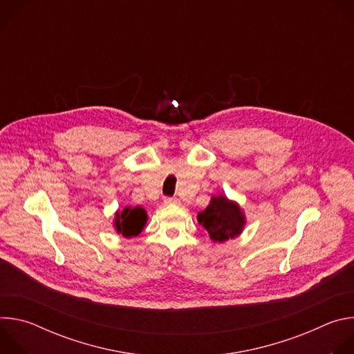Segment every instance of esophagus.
Listing matches in <instances>:
<instances>
[{
  "mask_svg": "<svg viewBox=\"0 0 354 354\" xmlns=\"http://www.w3.org/2000/svg\"><path fill=\"white\" fill-rule=\"evenodd\" d=\"M164 203L165 205H179V198L178 197H165Z\"/></svg>",
  "mask_w": 354,
  "mask_h": 354,
  "instance_id": "obj_1",
  "label": "esophagus"
}]
</instances>
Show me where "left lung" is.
<instances>
[{
    "mask_svg": "<svg viewBox=\"0 0 354 354\" xmlns=\"http://www.w3.org/2000/svg\"><path fill=\"white\" fill-rule=\"evenodd\" d=\"M197 221L214 242H224L241 234L245 225V216L234 201L225 196H217L212 198V203L205 212L198 213Z\"/></svg>",
    "mask_w": 354,
    "mask_h": 354,
    "instance_id": "1",
    "label": "left lung"
}]
</instances>
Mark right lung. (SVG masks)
Masks as SVG:
<instances>
[{"label":"right lung","instance_id":"right-lung-1","mask_svg":"<svg viewBox=\"0 0 354 354\" xmlns=\"http://www.w3.org/2000/svg\"><path fill=\"white\" fill-rule=\"evenodd\" d=\"M147 223V213L142 207H126L122 213H116L115 227L119 234L126 238L137 236Z\"/></svg>","mask_w":354,"mask_h":354}]
</instances>
